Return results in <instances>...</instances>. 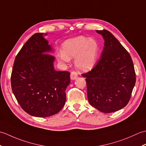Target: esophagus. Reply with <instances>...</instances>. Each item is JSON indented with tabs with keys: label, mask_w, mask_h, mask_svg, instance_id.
<instances>
[{
	"label": "esophagus",
	"mask_w": 146,
	"mask_h": 146,
	"mask_svg": "<svg viewBox=\"0 0 146 146\" xmlns=\"http://www.w3.org/2000/svg\"><path fill=\"white\" fill-rule=\"evenodd\" d=\"M77 77H78V75H77L76 73L75 72V71H73V72H71L70 74V78L71 80H74L77 78Z\"/></svg>",
	"instance_id": "1"
}]
</instances>
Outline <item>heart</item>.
Here are the masks:
<instances>
[{
	"instance_id": "1",
	"label": "heart",
	"mask_w": 146,
	"mask_h": 146,
	"mask_svg": "<svg viewBox=\"0 0 146 146\" xmlns=\"http://www.w3.org/2000/svg\"><path fill=\"white\" fill-rule=\"evenodd\" d=\"M98 52V44L94 39L79 36L65 41L62 46V51L58 52L57 56L59 60L65 62L75 58L76 68L87 71L95 66Z\"/></svg>"
}]
</instances>
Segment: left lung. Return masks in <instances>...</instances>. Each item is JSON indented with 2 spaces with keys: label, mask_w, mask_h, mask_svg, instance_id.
Listing matches in <instances>:
<instances>
[{
  "label": "left lung",
  "mask_w": 146,
  "mask_h": 146,
  "mask_svg": "<svg viewBox=\"0 0 146 146\" xmlns=\"http://www.w3.org/2000/svg\"><path fill=\"white\" fill-rule=\"evenodd\" d=\"M105 41L100 59L86 78L90 104L104 113L122 109L129 103L135 83V73L127 51L107 30L96 31Z\"/></svg>",
  "instance_id": "obj_1"
}]
</instances>
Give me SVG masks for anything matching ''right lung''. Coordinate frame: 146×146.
Returning <instances> with one entry per match:
<instances>
[{
    "mask_svg": "<svg viewBox=\"0 0 146 146\" xmlns=\"http://www.w3.org/2000/svg\"><path fill=\"white\" fill-rule=\"evenodd\" d=\"M36 33L15 57L11 74L13 94L26 113L37 117L58 113L65 104V91L70 83L68 71H56L51 46ZM47 35V34H45Z\"/></svg>",
    "mask_w": 146,
    "mask_h": 146,
    "instance_id": "add662e5",
    "label": "right lung"
}]
</instances>
